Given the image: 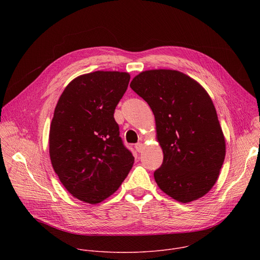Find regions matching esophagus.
Instances as JSON below:
<instances>
[{
	"mask_svg": "<svg viewBox=\"0 0 260 260\" xmlns=\"http://www.w3.org/2000/svg\"><path fill=\"white\" fill-rule=\"evenodd\" d=\"M135 148H136V150L138 152H142V150H143V144L142 143H137L135 145Z\"/></svg>",
	"mask_w": 260,
	"mask_h": 260,
	"instance_id": "obj_1",
	"label": "esophagus"
}]
</instances>
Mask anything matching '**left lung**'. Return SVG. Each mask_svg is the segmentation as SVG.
I'll use <instances>...</instances> for the list:
<instances>
[{
	"instance_id": "left-lung-1",
	"label": "left lung",
	"mask_w": 260,
	"mask_h": 260,
	"mask_svg": "<svg viewBox=\"0 0 260 260\" xmlns=\"http://www.w3.org/2000/svg\"><path fill=\"white\" fill-rule=\"evenodd\" d=\"M150 106L164 161L154 172L158 187L180 203L208 193L225 157V140L214 104L196 80L175 70H149L131 82Z\"/></svg>"
}]
</instances>
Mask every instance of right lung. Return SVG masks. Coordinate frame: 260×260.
I'll use <instances>...</instances> for the list:
<instances>
[{
  "label": "right lung",
  "mask_w": 260,
  "mask_h": 260,
  "mask_svg": "<svg viewBox=\"0 0 260 260\" xmlns=\"http://www.w3.org/2000/svg\"><path fill=\"white\" fill-rule=\"evenodd\" d=\"M125 72L78 76L62 91L49 132V154L64 188L88 204L113 194L135 158L119 137L114 111L127 89Z\"/></svg>",
  "instance_id": "right-lung-1"
}]
</instances>
